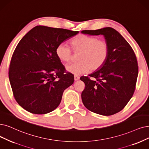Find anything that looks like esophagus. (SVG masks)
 I'll list each match as a JSON object with an SVG mask.
<instances>
[{
  "label": "esophagus",
  "mask_w": 149,
  "mask_h": 149,
  "mask_svg": "<svg viewBox=\"0 0 149 149\" xmlns=\"http://www.w3.org/2000/svg\"><path fill=\"white\" fill-rule=\"evenodd\" d=\"M79 78H80V77H79V76L75 75V76H74V81H77V80H78V79H79Z\"/></svg>",
  "instance_id": "1"
}]
</instances>
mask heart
<instances>
[{"label":"heart","instance_id":"obj_1","mask_svg":"<svg viewBox=\"0 0 149 149\" xmlns=\"http://www.w3.org/2000/svg\"><path fill=\"white\" fill-rule=\"evenodd\" d=\"M71 48L75 53H80L79 62L67 65L68 72L79 75L89 72L91 70L96 71L102 68L108 59L109 45L104 40L97 37L79 34L70 42ZM57 58L62 62L68 63L73 57V52L67 45L59 44L56 49Z\"/></svg>","mask_w":149,"mask_h":149}]
</instances>
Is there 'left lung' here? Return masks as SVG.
I'll return each instance as SVG.
<instances>
[{"instance_id": "left-lung-1", "label": "left lung", "mask_w": 149, "mask_h": 149, "mask_svg": "<svg viewBox=\"0 0 149 149\" xmlns=\"http://www.w3.org/2000/svg\"><path fill=\"white\" fill-rule=\"evenodd\" d=\"M82 33L104 35L109 45V55L103 66L89 75L81 76L86 87L82 103L93 112L111 116L122 111L133 97L138 75V61L132 46L115 29L84 30Z\"/></svg>"}]
</instances>
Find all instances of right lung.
<instances>
[{"label": "right lung", "instance_id": "1", "mask_svg": "<svg viewBox=\"0 0 149 149\" xmlns=\"http://www.w3.org/2000/svg\"><path fill=\"white\" fill-rule=\"evenodd\" d=\"M78 33L37 26L20 40L11 57L8 76L15 99L22 108L45 114L57 108L74 75L65 70L56 49Z\"/></svg>", "mask_w": 149, "mask_h": 149}]
</instances>
